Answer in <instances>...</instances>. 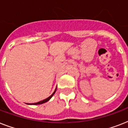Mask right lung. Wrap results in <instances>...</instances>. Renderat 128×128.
Segmentation results:
<instances>
[{"label": "right lung", "instance_id": "obj_1", "mask_svg": "<svg viewBox=\"0 0 128 128\" xmlns=\"http://www.w3.org/2000/svg\"><path fill=\"white\" fill-rule=\"evenodd\" d=\"M56 88H57V86H56V89H55V90H54V92L52 93V94L51 96H50L49 97L47 98H46V99L43 100H41V101L38 102H36V103H34V104H29L30 105H38V104H44V103H46V102H47L48 101H49L50 99H51V98L54 96V94H55V92H56Z\"/></svg>", "mask_w": 128, "mask_h": 128}]
</instances>
